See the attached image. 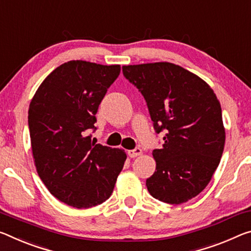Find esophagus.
<instances>
[{"instance_id":"1","label":"esophagus","mask_w":251,"mask_h":251,"mask_svg":"<svg viewBox=\"0 0 251 251\" xmlns=\"http://www.w3.org/2000/svg\"><path fill=\"white\" fill-rule=\"evenodd\" d=\"M127 153H128V156L134 158V157L140 156V155L142 154V150L138 149V147H137V149H135V150H129Z\"/></svg>"}]
</instances>
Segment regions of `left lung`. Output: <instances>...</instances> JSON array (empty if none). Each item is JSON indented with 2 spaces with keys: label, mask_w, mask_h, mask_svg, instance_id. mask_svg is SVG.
<instances>
[{
  "label": "left lung",
  "mask_w": 251,
  "mask_h": 251,
  "mask_svg": "<svg viewBox=\"0 0 251 251\" xmlns=\"http://www.w3.org/2000/svg\"><path fill=\"white\" fill-rule=\"evenodd\" d=\"M123 74L144 96L156 133L165 132L162 147L153 151L150 194L170 204L196 198L224 153L226 129L216 94L199 75L171 62L123 66Z\"/></svg>",
  "instance_id": "obj_1"
}]
</instances>
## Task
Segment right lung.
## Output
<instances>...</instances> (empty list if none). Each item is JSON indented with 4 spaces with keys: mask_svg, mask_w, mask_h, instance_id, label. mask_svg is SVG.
I'll return each instance as SVG.
<instances>
[{
    "mask_svg": "<svg viewBox=\"0 0 251 251\" xmlns=\"http://www.w3.org/2000/svg\"><path fill=\"white\" fill-rule=\"evenodd\" d=\"M119 73V65L71 60L47 75L31 99L27 122L35 169L50 193L74 208L106 201L126 161L124 150L88 136Z\"/></svg>",
    "mask_w": 251,
    "mask_h": 251,
    "instance_id": "right-lung-1",
    "label": "right lung"
}]
</instances>
